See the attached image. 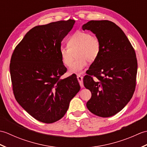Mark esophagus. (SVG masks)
Returning <instances> with one entry per match:
<instances>
[{"label":"esophagus","instance_id":"1","mask_svg":"<svg viewBox=\"0 0 147 147\" xmlns=\"http://www.w3.org/2000/svg\"><path fill=\"white\" fill-rule=\"evenodd\" d=\"M77 79H78V80L80 86L82 87V88H83V87L84 86L83 83V76H82L81 75H80V74H78V75H77Z\"/></svg>","mask_w":147,"mask_h":147}]
</instances>
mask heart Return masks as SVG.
<instances>
[{
  "instance_id": "heart-1",
  "label": "heart",
  "mask_w": 147,
  "mask_h": 147,
  "mask_svg": "<svg viewBox=\"0 0 147 147\" xmlns=\"http://www.w3.org/2000/svg\"><path fill=\"white\" fill-rule=\"evenodd\" d=\"M67 47H61L59 49L62 64L69 66L75 52L77 59L70 66L69 72L79 74L86 66L88 61L95 62L101 51V43L97 37L88 32L78 31L67 40Z\"/></svg>"
}]
</instances>
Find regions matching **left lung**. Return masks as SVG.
Masks as SVG:
<instances>
[{
  "instance_id": "1",
  "label": "left lung",
  "mask_w": 147,
  "mask_h": 147,
  "mask_svg": "<svg viewBox=\"0 0 147 147\" xmlns=\"http://www.w3.org/2000/svg\"><path fill=\"white\" fill-rule=\"evenodd\" d=\"M82 29L91 31L101 43L99 56L83 78L84 86L92 93L86 107L98 116H112L125 107L135 92L138 67L135 50L112 21L92 20Z\"/></svg>"
}]
</instances>
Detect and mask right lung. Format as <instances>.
<instances>
[{
  "label": "right lung",
  "mask_w": 147,
  "mask_h": 147,
  "mask_svg": "<svg viewBox=\"0 0 147 147\" xmlns=\"http://www.w3.org/2000/svg\"><path fill=\"white\" fill-rule=\"evenodd\" d=\"M74 23V20H69L35 26L12 53L10 73L15 98L28 113L42 123L61 119L80 90L75 76L60 79L67 69L59 49Z\"/></svg>",
  "instance_id": "add662e5"
}]
</instances>
